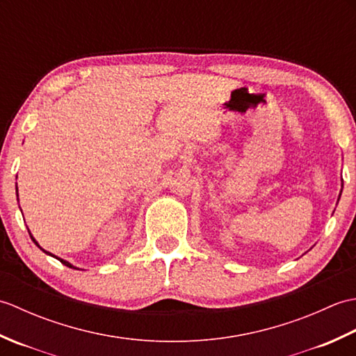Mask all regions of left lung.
Segmentation results:
<instances>
[{
	"label": "left lung",
	"mask_w": 356,
	"mask_h": 356,
	"mask_svg": "<svg viewBox=\"0 0 356 356\" xmlns=\"http://www.w3.org/2000/svg\"><path fill=\"white\" fill-rule=\"evenodd\" d=\"M341 193H343V185H341ZM341 193H339V197H341ZM339 197H338V200H339Z\"/></svg>",
	"instance_id": "1"
}]
</instances>
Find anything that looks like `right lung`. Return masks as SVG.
I'll return each instance as SVG.
<instances>
[{"label":"right lung","mask_w":356,"mask_h":356,"mask_svg":"<svg viewBox=\"0 0 356 356\" xmlns=\"http://www.w3.org/2000/svg\"><path fill=\"white\" fill-rule=\"evenodd\" d=\"M17 195H18V188H17ZM30 237H32V236H30ZM32 240H33V241H35V245H36V246H38V248H40V249H42V248H41V246H40V245H38V241H36V240H35V238H33V237H32ZM42 251H44V249H42ZM44 252H45V254H49V255H51V257H55V255H53V254H50V252H47V251H44ZM55 259H56V260H59V261H61V263H63V264H65V266H67V268H72V269H76V268H74V266H73V264H72V263H69V261H65V260H63V259H59V257H55Z\"/></svg>","instance_id":"add662e5"}]
</instances>
